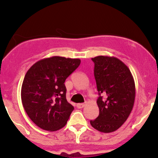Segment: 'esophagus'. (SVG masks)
Here are the masks:
<instances>
[{
	"label": "esophagus",
	"instance_id": "34e87169",
	"mask_svg": "<svg viewBox=\"0 0 158 158\" xmlns=\"http://www.w3.org/2000/svg\"><path fill=\"white\" fill-rule=\"evenodd\" d=\"M85 103H78L77 105V107L78 108H82L83 107H85Z\"/></svg>",
	"mask_w": 158,
	"mask_h": 158
}]
</instances>
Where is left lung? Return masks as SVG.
<instances>
[{
  "instance_id": "left-lung-1",
  "label": "left lung",
  "mask_w": 158,
  "mask_h": 158,
  "mask_svg": "<svg viewBox=\"0 0 158 158\" xmlns=\"http://www.w3.org/2000/svg\"><path fill=\"white\" fill-rule=\"evenodd\" d=\"M91 59L99 114L90 123L99 131L110 133L121 127L131 114L135 99V80L129 68L117 58L99 56Z\"/></svg>"
}]
</instances>
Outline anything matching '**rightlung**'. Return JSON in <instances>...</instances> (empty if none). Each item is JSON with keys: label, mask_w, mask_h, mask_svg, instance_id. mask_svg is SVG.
Wrapping results in <instances>:
<instances>
[{"label": "right lung", "mask_w": 158, "mask_h": 158, "mask_svg": "<svg viewBox=\"0 0 158 158\" xmlns=\"http://www.w3.org/2000/svg\"><path fill=\"white\" fill-rule=\"evenodd\" d=\"M81 60L61 56L41 59L28 70L21 87L25 111L37 126L55 131L63 128L74 108L66 99L64 81Z\"/></svg>", "instance_id": "1"}]
</instances>
